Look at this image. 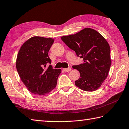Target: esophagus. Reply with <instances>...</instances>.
<instances>
[{
    "instance_id": "obj_1",
    "label": "esophagus",
    "mask_w": 129,
    "mask_h": 129,
    "mask_svg": "<svg viewBox=\"0 0 129 129\" xmlns=\"http://www.w3.org/2000/svg\"><path fill=\"white\" fill-rule=\"evenodd\" d=\"M63 70H64V71L65 72H69L71 71V68L70 67H69V68H64Z\"/></svg>"
}]
</instances>
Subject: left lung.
Here are the masks:
<instances>
[{"label": "left lung", "mask_w": 129, "mask_h": 129, "mask_svg": "<svg viewBox=\"0 0 129 129\" xmlns=\"http://www.w3.org/2000/svg\"><path fill=\"white\" fill-rule=\"evenodd\" d=\"M61 39L83 59L82 64L72 67L80 73L75 85L86 91L96 90L106 79L111 65V50L106 39L90 28L62 37Z\"/></svg>", "instance_id": "8db88e82"}]
</instances>
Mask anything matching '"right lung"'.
I'll list each match as a JSON object with an SVG mask.
<instances>
[{
	"label": "right lung",
	"mask_w": 129,
	"mask_h": 129,
	"mask_svg": "<svg viewBox=\"0 0 129 129\" xmlns=\"http://www.w3.org/2000/svg\"><path fill=\"white\" fill-rule=\"evenodd\" d=\"M52 38L33 37L26 41L18 52L16 68L20 78L30 92L43 95L56 87L61 69H53L48 53Z\"/></svg>",
	"instance_id": "obj_1"
}]
</instances>
